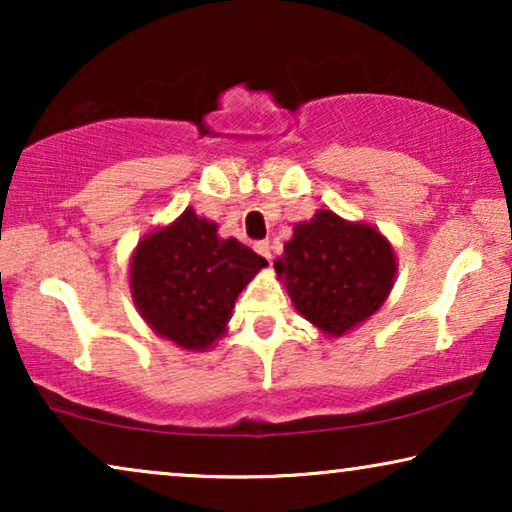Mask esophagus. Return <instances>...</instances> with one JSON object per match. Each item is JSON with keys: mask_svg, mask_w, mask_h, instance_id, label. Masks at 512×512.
<instances>
[{"mask_svg": "<svg viewBox=\"0 0 512 512\" xmlns=\"http://www.w3.org/2000/svg\"><path fill=\"white\" fill-rule=\"evenodd\" d=\"M254 249L258 251V254H261V256L265 258V261H270V258H272V251H270V242H268V240L256 242V244H254Z\"/></svg>", "mask_w": 512, "mask_h": 512, "instance_id": "obj_1", "label": "esophagus"}]
</instances>
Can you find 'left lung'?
Returning <instances> with one entry per match:
<instances>
[{"label": "left lung", "instance_id": "left-lung-1", "mask_svg": "<svg viewBox=\"0 0 512 512\" xmlns=\"http://www.w3.org/2000/svg\"><path fill=\"white\" fill-rule=\"evenodd\" d=\"M275 270L307 321L342 335L380 310L394 286L396 258L375 228L321 209L293 228Z\"/></svg>", "mask_w": 512, "mask_h": 512}]
</instances>
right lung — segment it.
Returning <instances> with one entry per match:
<instances>
[{
  "label": "right lung",
  "mask_w": 512,
  "mask_h": 512,
  "mask_svg": "<svg viewBox=\"0 0 512 512\" xmlns=\"http://www.w3.org/2000/svg\"><path fill=\"white\" fill-rule=\"evenodd\" d=\"M265 265L254 249L235 237L221 240L216 223L186 209L137 247L132 298L158 335L184 349H205L226 328L237 293Z\"/></svg>",
  "instance_id": "1"
}]
</instances>
